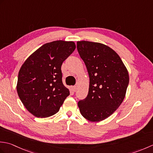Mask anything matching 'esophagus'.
Instances as JSON below:
<instances>
[{
	"instance_id": "1",
	"label": "esophagus",
	"mask_w": 153,
	"mask_h": 153,
	"mask_svg": "<svg viewBox=\"0 0 153 153\" xmlns=\"http://www.w3.org/2000/svg\"><path fill=\"white\" fill-rule=\"evenodd\" d=\"M71 89H72L73 91L75 92V91H76V86H73L72 87H71Z\"/></svg>"
}]
</instances>
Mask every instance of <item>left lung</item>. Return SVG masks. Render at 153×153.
<instances>
[{
  "mask_svg": "<svg viewBox=\"0 0 153 153\" xmlns=\"http://www.w3.org/2000/svg\"><path fill=\"white\" fill-rule=\"evenodd\" d=\"M77 48L90 80L88 95L77 103L79 111L89 121H102L112 114L124 99L128 71L118 54L105 45L77 41Z\"/></svg>",
  "mask_w": 153,
  "mask_h": 153,
  "instance_id": "8db88e82",
  "label": "left lung"
}]
</instances>
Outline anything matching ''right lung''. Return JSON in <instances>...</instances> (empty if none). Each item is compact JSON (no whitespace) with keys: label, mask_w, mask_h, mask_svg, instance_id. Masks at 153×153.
Segmentation results:
<instances>
[{"label":"right lung","mask_w":153,"mask_h":153,"mask_svg":"<svg viewBox=\"0 0 153 153\" xmlns=\"http://www.w3.org/2000/svg\"><path fill=\"white\" fill-rule=\"evenodd\" d=\"M75 48L72 41L45 43L23 64L17 92L24 106L35 116L47 118L55 114L70 95L62 83L61 66Z\"/></svg>","instance_id":"right-lung-1"}]
</instances>
